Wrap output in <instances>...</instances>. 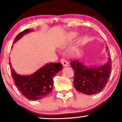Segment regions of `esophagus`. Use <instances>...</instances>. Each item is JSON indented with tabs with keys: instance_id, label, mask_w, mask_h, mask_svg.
I'll return each mask as SVG.
<instances>
[{
	"instance_id": "obj_1",
	"label": "esophagus",
	"mask_w": 122,
	"mask_h": 122,
	"mask_svg": "<svg viewBox=\"0 0 122 122\" xmlns=\"http://www.w3.org/2000/svg\"><path fill=\"white\" fill-rule=\"evenodd\" d=\"M61 63L62 64V65L64 67H68L69 66V63L66 61V60L64 59H61Z\"/></svg>"
}]
</instances>
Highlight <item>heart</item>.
Here are the masks:
<instances>
[{"instance_id":"heart-1","label":"heart","mask_w":122,"mask_h":122,"mask_svg":"<svg viewBox=\"0 0 122 122\" xmlns=\"http://www.w3.org/2000/svg\"><path fill=\"white\" fill-rule=\"evenodd\" d=\"M69 36H70L71 38H73L76 36V34L75 33H71Z\"/></svg>"}]
</instances>
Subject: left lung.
<instances>
[{"instance_id":"left-lung-1","label":"left lung","mask_w":122,"mask_h":122,"mask_svg":"<svg viewBox=\"0 0 122 122\" xmlns=\"http://www.w3.org/2000/svg\"><path fill=\"white\" fill-rule=\"evenodd\" d=\"M106 49L108 51V47ZM75 73L73 84L76 89L88 95L100 92L107 83L112 70L111 56L106 63L98 66L87 67L76 59L71 62Z\"/></svg>"}]
</instances>
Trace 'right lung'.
Returning <instances> with one entry per match:
<instances>
[{
    "label": "right lung",
    "mask_w": 122,
    "mask_h": 122,
    "mask_svg": "<svg viewBox=\"0 0 122 122\" xmlns=\"http://www.w3.org/2000/svg\"><path fill=\"white\" fill-rule=\"evenodd\" d=\"M31 29H26L20 33L15 38L16 43L25 34L31 32ZM12 76L19 91L26 98L36 101L42 99L51 93L53 88V78L63 69L61 63H47L29 75H21L16 73L9 61Z\"/></svg>",
    "instance_id": "add662e5"
}]
</instances>
